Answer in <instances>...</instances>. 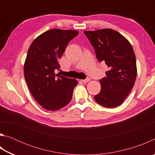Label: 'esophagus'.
<instances>
[{
	"label": "esophagus",
	"mask_w": 155,
	"mask_h": 155,
	"mask_svg": "<svg viewBox=\"0 0 155 155\" xmlns=\"http://www.w3.org/2000/svg\"><path fill=\"white\" fill-rule=\"evenodd\" d=\"M90 78H89V77H87V78H86L85 79H83V80H82V81L83 83H86V82H89V81H90Z\"/></svg>",
	"instance_id": "obj_1"
}]
</instances>
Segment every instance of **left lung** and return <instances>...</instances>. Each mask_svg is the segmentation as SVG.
<instances>
[{"label": "left lung", "instance_id": "1", "mask_svg": "<svg viewBox=\"0 0 155 155\" xmlns=\"http://www.w3.org/2000/svg\"><path fill=\"white\" fill-rule=\"evenodd\" d=\"M84 33L95 50L97 59L109 68L106 77L99 81L101 90L94 99L107 108L119 106L132 90L137 77L133 47L124 36L111 28Z\"/></svg>", "mask_w": 155, "mask_h": 155}]
</instances>
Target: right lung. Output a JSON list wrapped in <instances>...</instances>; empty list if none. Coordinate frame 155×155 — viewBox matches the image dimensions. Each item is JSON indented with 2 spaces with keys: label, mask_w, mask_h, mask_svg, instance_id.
Instances as JSON below:
<instances>
[{
  "label": "right lung",
  "mask_w": 155,
  "mask_h": 155,
  "mask_svg": "<svg viewBox=\"0 0 155 155\" xmlns=\"http://www.w3.org/2000/svg\"><path fill=\"white\" fill-rule=\"evenodd\" d=\"M78 32L53 28L38 36L28 48L24 74L28 89L44 109L57 111L70 103L77 81L55 74L68 43Z\"/></svg>",
  "instance_id": "1"
}]
</instances>
